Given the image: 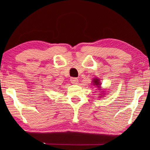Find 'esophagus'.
Returning <instances> with one entry per match:
<instances>
[{"label": "esophagus", "instance_id": "1", "mask_svg": "<svg viewBox=\"0 0 150 150\" xmlns=\"http://www.w3.org/2000/svg\"><path fill=\"white\" fill-rule=\"evenodd\" d=\"M70 81L74 85H76V84H78V83H79V79L77 78H71Z\"/></svg>", "mask_w": 150, "mask_h": 150}]
</instances>
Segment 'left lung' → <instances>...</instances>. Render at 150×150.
I'll list each match as a JSON object with an SVG mask.
<instances>
[{"label":"left lung","mask_w":150,"mask_h":150,"mask_svg":"<svg viewBox=\"0 0 150 150\" xmlns=\"http://www.w3.org/2000/svg\"><path fill=\"white\" fill-rule=\"evenodd\" d=\"M92 85H94V86H97V87L98 88H100L101 87H100V85H101V83L100 82V79H98V78H94V79H93V81H92ZM100 92H103V91H100ZM105 93V92H104ZM101 96V95H100ZM103 96V95H102Z\"/></svg>","instance_id":"obj_1"}]
</instances>
